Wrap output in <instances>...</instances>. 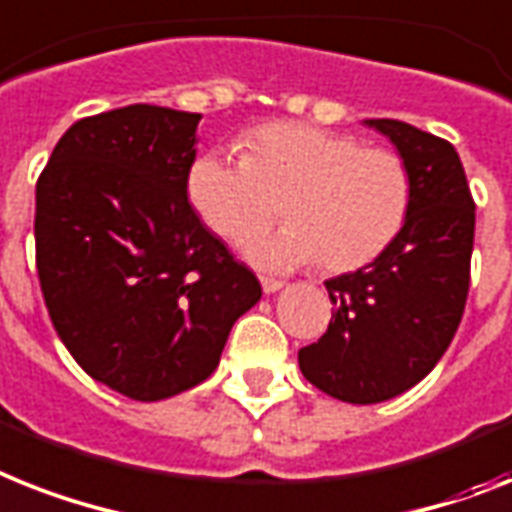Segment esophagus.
Instances as JSON below:
<instances>
[{
  "instance_id": "obj_1",
  "label": "esophagus",
  "mask_w": 512,
  "mask_h": 512,
  "mask_svg": "<svg viewBox=\"0 0 512 512\" xmlns=\"http://www.w3.org/2000/svg\"><path fill=\"white\" fill-rule=\"evenodd\" d=\"M261 280V287H264V293H277L282 287V280H277V277H259Z\"/></svg>"
}]
</instances>
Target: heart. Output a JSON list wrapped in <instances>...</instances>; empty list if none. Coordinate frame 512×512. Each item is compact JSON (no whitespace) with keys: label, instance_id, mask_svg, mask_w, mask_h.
<instances>
[{"label":"heart","instance_id":"heart-1","mask_svg":"<svg viewBox=\"0 0 512 512\" xmlns=\"http://www.w3.org/2000/svg\"><path fill=\"white\" fill-rule=\"evenodd\" d=\"M243 156L211 149L185 175V196L198 219L240 246L259 235L282 198L287 225L248 246L266 269L319 259L327 272L371 264L405 227L411 172L403 156L306 122H266L248 130Z\"/></svg>","mask_w":512,"mask_h":512}]
</instances>
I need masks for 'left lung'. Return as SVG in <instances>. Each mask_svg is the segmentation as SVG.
<instances>
[{"instance_id": "8db88e82", "label": "left lung", "mask_w": 512, "mask_h": 512, "mask_svg": "<svg viewBox=\"0 0 512 512\" xmlns=\"http://www.w3.org/2000/svg\"><path fill=\"white\" fill-rule=\"evenodd\" d=\"M411 172V211L390 248L327 280L335 316L298 350L303 377L337 400L371 405L411 390L453 342L471 285L476 204L458 151L400 120H369Z\"/></svg>"}]
</instances>
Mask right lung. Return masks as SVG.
I'll use <instances>...</instances> for the list:
<instances>
[{
	"instance_id": "add662e5",
	"label": "right lung",
	"mask_w": 512,
	"mask_h": 512,
	"mask_svg": "<svg viewBox=\"0 0 512 512\" xmlns=\"http://www.w3.org/2000/svg\"><path fill=\"white\" fill-rule=\"evenodd\" d=\"M198 120L151 104L83 117L36 183V269L59 340L141 403L204 382L261 298L185 196Z\"/></svg>"
}]
</instances>
